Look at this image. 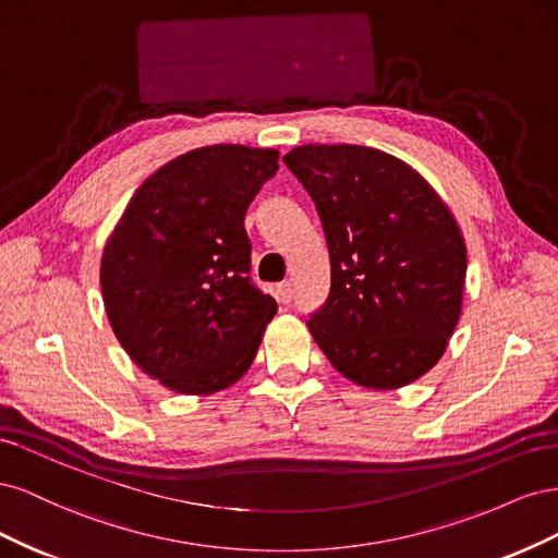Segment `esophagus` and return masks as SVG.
<instances>
[{
    "label": "esophagus",
    "mask_w": 558,
    "mask_h": 558,
    "mask_svg": "<svg viewBox=\"0 0 558 558\" xmlns=\"http://www.w3.org/2000/svg\"><path fill=\"white\" fill-rule=\"evenodd\" d=\"M277 300L281 302V305H289V302L293 300V289H291L289 281H283V283L277 286Z\"/></svg>",
    "instance_id": "34e87169"
}]
</instances>
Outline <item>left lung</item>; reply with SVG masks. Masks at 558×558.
I'll return each mask as SVG.
<instances>
[{
	"instance_id": "obj_1",
	"label": "left lung",
	"mask_w": 558,
	"mask_h": 558,
	"mask_svg": "<svg viewBox=\"0 0 558 558\" xmlns=\"http://www.w3.org/2000/svg\"><path fill=\"white\" fill-rule=\"evenodd\" d=\"M283 162L314 199L330 293L307 326L337 373L391 391L424 377L461 318L465 242L408 162L356 144H307Z\"/></svg>"
}]
</instances>
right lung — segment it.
I'll list each match as a JSON object with an SVG mask.
<instances>
[{
  "label": "right lung",
  "instance_id": "obj_1",
  "mask_svg": "<svg viewBox=\"0 0 558 558\" xmlns=\"http://www.w3.org/2000/svg\"><path fill=\"white\" fill-rule=\"evenodd\" d=\"M279 150H189L132 195L102 253L99 283L118 342L148 377L209 396L251 367L277 302L251 283L246 209Z\"/></svg>",
  "mask_w": 558,
  "mask_h": 558
}]
</instances>
